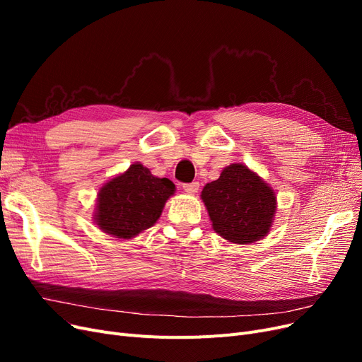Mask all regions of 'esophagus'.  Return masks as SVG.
<instances>
[{
    "label": "esophagus",
    "mask_w": 362,
    "mask_h": 362,
    "mask_svg": "<svg viewBox=\"0 0 362 362\" xmlns=\"http://www.w3.org/2000/svg\"><path fill=\"white\" fill-rule=\"evenodd\" d=\"M182 189H184V192H187L190 194H194V193H198V190H199V182L198 181L187 182V184L182 185Z\"/></svg>",
    "instance_id": "1"
}]
</instances>
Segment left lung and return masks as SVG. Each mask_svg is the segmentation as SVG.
Returning a JSON list of instances; mask_svg holds the SVG:
<instances>
[{"label": "left lung", "instance_id": "8db88e82", "mask_svg": "<svg viewBox=\"0 0 362 362\" xmlns=\"http://www.w3.org/2000/svg\"><path fill=\"white\" fill-rule=\"evenodd\" d=\"M201 198L214 231L235 245L264 238L275 221V192L242 163L226 166L221 177L205 185Z\"/></svg>", "mask_w": 362, "mask_h": 362}]
</instances>
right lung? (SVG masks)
<instances>
[{"instance_id":"obj_1","label":"right lung","mask_w":362,"mask_h":362,"mask_svg":"<svg viewBox=\"0 0 362 362\" xmlns=\"http://www.w3.org/2000/svg\"><path fill=\"white\" fill-rule=\"evenodd\" d=\"M173 193L170 180L154 177L144 164L134 163L100 189L95 223L105 234L133 238L158 221Z\"/></svg>"}]
</instances>
